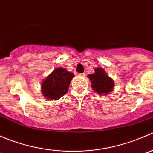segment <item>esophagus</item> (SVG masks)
<instances>
[{
  "label": "esophagus",
  "mask_w": 153,
  "mask_h": 153,
  "mask_svg": "<svg viewBox=\"0 0 153 153\" xmlns=\"http://www.w3.org/2000/svg\"><path fill=\"white\" fill-rule=\"evenodd\" d=\"M78 75H79L80 77H84L85 76V73H79Z\"/></svg>",
  "instance_id": "34e87169"
}]
</instances>
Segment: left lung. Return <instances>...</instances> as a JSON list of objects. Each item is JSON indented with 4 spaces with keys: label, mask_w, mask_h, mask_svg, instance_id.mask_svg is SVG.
I'll list each match as a JSON object with an SVG mask.
<instances>
[{
    "label": "left lung",
    "mask_w": 153,
    "mask_h": 153,
    "mask_svg": "<svg viewBox=\"0 0 153 153\" xmlns=\"http://www.w3.org/2000/svg\"><path fill=\"white\" fill-rule=\"evenodd\" d=\"M92 83V89L101 95H106L113 90L114 81L102 68L97 67L93 74L87 75Z\"/></svg>",
    "instance_id": "8db88e82"
}]
</instances>
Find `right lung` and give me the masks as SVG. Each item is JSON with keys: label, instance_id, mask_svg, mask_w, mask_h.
Segmentation results:
<instances>
[{"label": "right lung", "instance_id": "right-lung-1", "mask_svg": "<svg viewBox=\"0 0 153 153\" xmlns=\"http://www.w3.org/2000/svg\"><path fill=\"white\" fill-rule=\"evenodd\" d=\"M74 76L72 72L67 71L65 68L58 67L54 69L41 84V92L44 98L56 101L67 94Z\"/></svg>", "mask_w": 153, "mask_h": 153}]
</instances>
